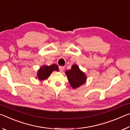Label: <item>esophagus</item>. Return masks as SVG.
<instances>
[{"label": "esophagus", "instance_id": "34e87169", "mask_svg": "<svg viewBox=\"0 0 130 130\" xmlns=\"http://www.w3.org/2000/svg\"><path fill=\"white\" fill-rule=\"evenodd\" d=\"M65 67H59V69H60V72H63V70H64Z\"/></svg>", "mask_w": 130, "mask_h": 130}]
</instances>
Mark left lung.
<instances>
[{"instance_id":"obj_1","label":"left lung","mask_w":130,"mask_h":130,"mask_svg":"<svg viewBox=\"0 0 130 130\" xmlns=\"http://www.w3.org/2000/svg\"><path fill=\"white\" fill-rule=\"evenodd\" d=\"M65 74H67L70 86L74 89L78 88L86 82V75L76 64H73L71 69L67 70L65 72Z\"/></svg>"}]
</instances>
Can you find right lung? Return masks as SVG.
<instances>
[{
    "instance_id": "obj_1",
    "label": "right lung",
    "mask_w": 130,
    "mask_h": 130,
    "mask_svg": "<svg viewBox=\"0 0 130 130\" xmlns=\"http://www.w3.org/2000/svg\"><path fill=\"white\" fill-rule=\"evenodd\" d=\"M54 70L58 71V67L56 64H53L50 66L43 65L40 68L37 72V77L39 80H44L47 79Z\"/></svg>"
}]
</instances>
